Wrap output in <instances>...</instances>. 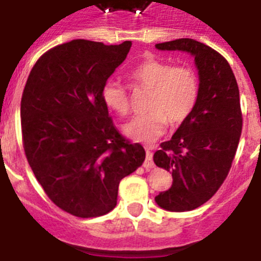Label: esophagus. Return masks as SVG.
<instances>
[{
	"label": "esophagus",
	"instance_id": "34e87169",
	"mask_svg": "<svg viewBox=\"0 0 261 261\" xmlns=\"http://www.w3.org/2000/svg\"><path fill=\"white\" fill-rule=\"evenodd\" d=\"M144 167L146 170L149 168H153L154 167V162H153V153L150 151V149H146V159H145L144 162Z\"/></svg>",
	"mask_w": 261,
	"mask_h": 261
}]
</instances>
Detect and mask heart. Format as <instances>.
<instances>
[{"instance_id": "b5f03b06", "label": "heart", "mask_w": 261, "mask_h": 261, "mask_svg": "<svg viewBox=\"0 0 261 261\" xmlns=\"http://www.w3.org/2000/svg\"><path fill=\"white\" fill-rule=\"evenodd\" d=\"M132 80L151 90L147 115L133 117L123 125L124 135L137 142L150 144L171 125L184 123L195 110L199 98V78L190 66H172L165 60L150 59L132 71ZM103 100L119 115L129 112V98L125 87L115 80H108L103 87Z\"/></svg>"}]
</instances>
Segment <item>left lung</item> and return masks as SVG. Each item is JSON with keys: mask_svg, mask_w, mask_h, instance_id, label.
Segmentation results:
<instances>
[{"mask_svg": "<svg viewBox=\"0 0 261 261\" xmlns=\"http://www.w3.org/2000/svg\"><path fill=\"white\" fill-rule=\"evenodd\" d=\"M155 48L188 53L199 73L195 110L153 156L172 175L170 190L155 196L156 205L168 212L193 211L218 191L231 167L242 133L238 85L229 62L200 41L176 39Z\"/></svg>", "mask_w": 261, "mask_h": 261, "instance_id": "8db88e82", "label": "left lung"}]
</instances>
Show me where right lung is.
<instances>
[{"label": "right lung", "instance_id": "obj_1", "mask_svg": "<svg viewBox=\"0 0 261 261\" xmlns=\"http://www.w3.org/2000/svg\"><path fill=\"white\" fill-rule=\"evenodd\" d=\"M130 47L84 39L57 45L36 61L23 90L29 165L48 197L75 217L112 211L120 180L145 161L144 147L117 132L102 96Z\"/></svg>", "mask_w": 261, "mask_h": 261}]
</instances>
